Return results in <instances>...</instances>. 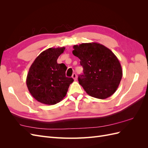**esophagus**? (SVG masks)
<instances>
[{"instance_id":"1","label":"esophagus","mask_w":148,"mask_h":148,"mask_svg":"<svg viewBox=\"0 0 148 148\" xmlns=\"http://www.w3.org/2000/svg\"><path fill=\"white\" fill-rule=\"evenodd\" d=\"M72 78L75 79V80H77V74L76 73H73V75H72Z\"/></svg>"}]
</instances>
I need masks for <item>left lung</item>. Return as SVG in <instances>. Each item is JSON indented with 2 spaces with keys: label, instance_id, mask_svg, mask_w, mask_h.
Segmentation results:
<instances>
[{
  "label": "left lung",
  "instance_id": "left-lung-1",
  "mask_svg": "<svg viewBox=\"0 0 148 148\" xmlns=\"http://www.w3.org/2000/svg\"><path fill=\"white\" fill-rule=\"evenodd\" d=\"M73 54L80 59L83 74L78 82L88 95L104 99L117 90L122 77V66L109 49L97 42L75 45Z\"/></svg>",
  "mask_w": 148,
  "mask_h": 148
}]
</instances>
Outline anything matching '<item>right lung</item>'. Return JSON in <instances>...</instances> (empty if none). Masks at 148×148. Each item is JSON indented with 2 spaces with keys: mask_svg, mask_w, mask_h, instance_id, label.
Listing matches in <instances>:
<instances>
[{
  "mask_svg": "<svg viewBox=\"0 0 148 148\" xmlns=\"http://www.w3.org/2000/svg\"><path fill=\"white\" fill-rule=\"evenodd\" d=\"M64 47L49 48L36 57L29 69L26 85L30 94L38 102L47 105L59 102L66 96L73 79L66 77V66L57 64Z\"/></svg>",
  "mask_w": 148,
  "mask_h": 148,
  "instance_id": "obj_1",
  "label": "right lung"
}]
</instances>
